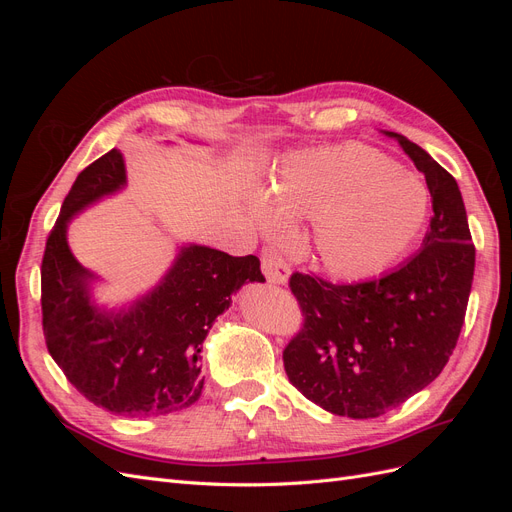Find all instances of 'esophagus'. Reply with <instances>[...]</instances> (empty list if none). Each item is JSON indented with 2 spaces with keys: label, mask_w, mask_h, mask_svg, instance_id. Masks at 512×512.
<instances>
[{
  "label": "esophagus",
  "mask_w": 512,
  "mask_h": 512,
  "mask_svg": "<svg viewBox=\"0 0 512 512\" xmlns=\"http://www.w3.org/2000/svg\"><path fill=\"white\" fill-rule=\"evenodd\" d=\"M262 273L267 275V280L271 284H286L288 275H290V267L286 265V260L282 258V254L275 250V247L267 245L262 247Z\"/></svg>",
  "instance_id": "1"
}]
</instances>
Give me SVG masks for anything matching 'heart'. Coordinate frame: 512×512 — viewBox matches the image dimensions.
<instances>
[{"instance_id": "b5f03b06", "label": "heart", "mask_w": 512, "mask_h": 512, "mask_svg": "<svg viewBox=\"0 0 512 512\" xmlns=\"http://www.w3.org/2000/svg\"><path fill=\"white\" fill-rule=\"evenodd\" d=\"M429 207L421 177L367 145L344 143L290 156L254 218L269 235L282 232L286 220L314 222L309 247L318 265L337 280L359 282L412 250Z\"/></svg>"}]
</instances>
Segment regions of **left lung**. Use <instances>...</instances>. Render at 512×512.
Wrapping results in <instances>:
<instances>
[{
	"instance_id": "8db88e82",
	"label": "left lung",
	"mask_w": 512,
	"mask_h": 512,
	"mask_svg": "<svg viewBox=\"0 0 512 512\" xmlns=\"http://www.w3.org/2000/svg\"><path fill=\"white\" fill-rule=\"evenodd\" d=\"M421 170L433 215L423 250L359 284L292 273L301 331L284 348L292 386L337 416L376 418L404 404L453 354L474 280V243L455 177L406 136L389 132Z\"/></svg>"
}]
</instances>
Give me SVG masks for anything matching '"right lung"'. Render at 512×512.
<instances>
[{
	"instance_id": "1",
	"label": "right lung",
	"mask_w": 512,
	"mask_h": 512,
	"mask_svg": "<svg viewBox=\"0 0 512 512\" xmlns=\"http://www.w3.org/2000/svg\"><path fill=\"white\" fill-rule=\"evenodd\" d=\"M126 183L117 149L76 177L42 256V331L55 363L91 404L121 416H158L192 406L203 391L200 350L230 294L265 282L256 256L183 247L158 288L119 314L89 303L91 277L72 256L66 228L100 196Z\"/></svg>"
}]
</instances>
